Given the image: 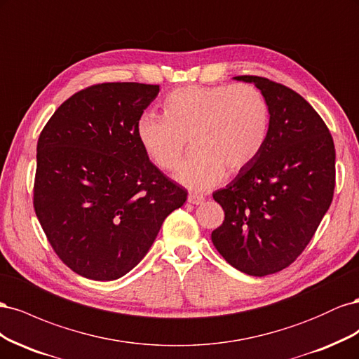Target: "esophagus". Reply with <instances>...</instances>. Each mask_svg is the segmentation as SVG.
Returning a JSON list of instances; mask_svg holds the SVG:
<instances>
[{
	"mask_svg": "<svg viewBox=\"0 0 359 359\" xmlns=\"http://www.w3.org/2000/svg\"><path fill=\"white\" fill-rule=\"evenodd\" d=\"M187 201H189L190 203H193V205H202V203L205 202V198H203V196H201V194L190 193V194H189V198H187Z\"/></svg>",
	"mask_w": 359,
	"mask_h": 359,
	"instance_id": "34e87169",
	"label": "esophagus"
}]
</instances>
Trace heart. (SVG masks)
<instances>
[{
	"label": "heart",
	"mask_w": 359,
	"mask_h": 359,
	"mask_svg": "<svg viewBox=\"0 0 359 359\" xmlns=\"http://www.w3.org/2000/svg\"><path fill=\"white\" fill-rule=\"evenodd\" d=\"M165 116L145 112L136 123L139 144L161 170L181 163L187 144L193 154L177 180L203 191L219 184L226 170L248 168L264 149L269 133V106L255 85L182 86L166 95Z\"/></svg>",
	"instance_id": "heart-1"
}]
</instances>
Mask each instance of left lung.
Instances as JSON below:
<instances>
[{
  "label": "left lung",
  "mask_w": 359,
  "mask_h": 359,
  "mask_svg": "<svg viewBox=\"0 0 359 359\" xmlns=\"http://www.w3.org/2000/svg\"><path fill=\"white\" fill-rule=\"evenodd\" d=\"M255 83L269 106V133L257 158L212 193L224 222L211 233L219 253L255 277L289 266L328 211L335 187V148L327 124L287 86L260 76Z\"/></svg>",
  "instance_id": "1"
}]
</instances>
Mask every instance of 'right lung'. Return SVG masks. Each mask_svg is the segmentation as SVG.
<instances>
[{"mask_svg": "<svg viewBox=\"0 0 359 359\" xmlns=\"http://www.w3.org/2000/svg\"><path fill=\"white\" fill-rule=\"evenodd\" d=\"M158 91L137 82L88 86L40 133L36 215L53 252L85 278L126 276L187 201V190L149 161L137 139V119Z\"/></svg>", "mask_w": 359, "mask_h": 359, "instance_id": "1", "label": "right lung"}]
</instances>
